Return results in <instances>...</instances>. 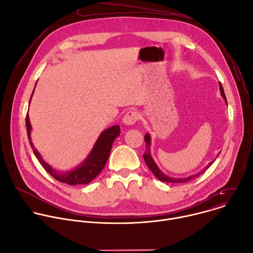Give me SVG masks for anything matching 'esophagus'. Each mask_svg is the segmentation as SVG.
<instances>
[{"instance_id":"obj_1","label":"esophagus","mask_w":253,"mask_h":253,"mask_svg":"<svg viewBox=\"0 0 253 253\" xmlns=\"http://www.w3.org/2000/svg\"><path fill=\"white\" fill-rule=\"evenodd\" d=\"M139 118V114L134 111V110H131L129 112H127L124 117H123V123L126 125V126H130V125H133L136 123V121L138 120Z\"/></svg>"}]
</instances>
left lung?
Instances as JSON below:
<instances>
[{
  "mask_svg": "<svg viewBox=\"0 0 253 253\" xmlns=\"http://www.w3.org/2000/svg\"><path fill=\"white\" fill-rule=\"evenodd\" d=\"M219 89H220V93H221V96L223 97V99L225 100V103L227 104V101H226V97H225V94H224V91H223V87L221 85V83H219ZM144 140H145L146 142V151L145 153L143 154V158H144V161H145V163L147 164L148 168L151 170V172L154 174V176L156 178H158L160 181L162 182H167V183H183V182H188L190 181V180L194 179V178H197L198 176H200L202 173L205 172L206 169H208L210 167V165L214 162V161H211L210 163H208V165H206V167H204L200 172L194 174V175H190L188 177H185V178H175V177H170V176H167L166 174H164L160 169L159 167L157 166V164L154 162L152 156H151V152H150V143H151V137L148 133L145 134V137H144Z\"/></svg>",
  "mask_w": 253,
  "mask_h": 253,
  "instance_id": "left-lung-1",
  "label": "left lung"
}]
</instances>
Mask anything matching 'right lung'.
Returning <instances> with one entry per match:
<instances>
[{
	"label": "right lung",
	"mask_w": 253,
	"mask_h": 253,
	"mask_svg": "<svg viewBox=\"0 0 253 253\" xmlns=\"http://www.w3.org/2000/svg\"><path fill=\"white\" fill-rule=\"evenodd\" d=\"M33 94H34V91L32 93V96H33ZM32 96L30 98V102H31ZM26 126H27V134H28L30 145L34 151V154L36 155V157H37V159L39 160L41 165L52 177H54L56 180H58V181H60L62 183L69 184V185L88 184L96 176H98L99 173L104 168V166L108 160V157H109V155H110V151H111L114 140L120 135V126L119 125H114L110 128L102 131L100 136L96 140L94 146H93L92 150L90 151L89 155L87 156V158L73 170L62 172V171L56 170L55 168L50 166L42 158L39 151L36 149L35 146L33 145V143L31 141L32 126H31L28 114L26 117Z\"/></svg>",
	"instance_id": "add662e5"
}]
</instances>
